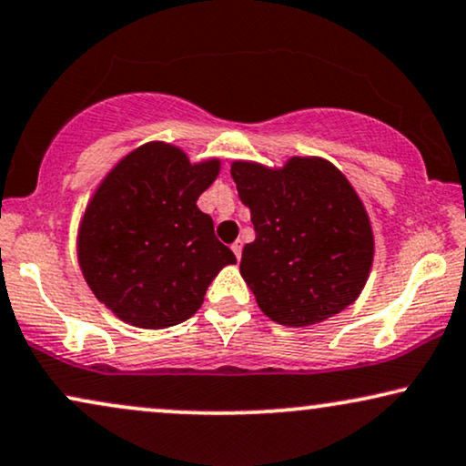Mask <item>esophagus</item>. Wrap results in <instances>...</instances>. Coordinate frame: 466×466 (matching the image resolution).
Wrapping results in <instances>:
<instances>
[{
  "label": "esophagus",
  "instance_id": "obj_1",
  "mask_svg": "<svg viewBox=\"0 0 466 466\" xmlns=\"http://www.w3.org/2000/svg\"><path fill=\"white\" fill-rule=\"evenodd\" d=\"M231 250H233L235 258H238V261H239V258H241V244H239V241H235V244L231 246Z\"/></svg>",
  "mask_w": 466,
  "mask_h": 466
}]
</instances>
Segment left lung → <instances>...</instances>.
Returning <instances> with one entry per match:
<instances>
[{"instance_id": "obj_1", "label": "left lung", "mask_w": 466, "mask_h": 466, "mask_svg": "<svg viewBox=\"0 0 466 466\" xmlns=\"http://www.w3.org/2000/svg\"><path fill=\"white\" fill-rule=\"evenodd\" d=\"M231 175L257 238L239 271L271 321L306 328L360 298L374 258L368 211L329 160L293 156L285 167L235 160Z\"/></svg>"}]
</instances>
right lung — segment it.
Here are the masks:
<instances>
[{
    "label": "right lung",
    "instance_id": "add662e5",
    "mask_svg": "<svg viewBox=\"0 0 466 466\" xmlns=\"http://www.w3.org/2000/svg\"><path fill=\"white\" fill-rule=\"evenodd\" d=\"M220 160L190 162L184 149L152 141L124 156L89 198L76 255L92 293L115 317L143 329L190 319L209 282L235 263L197 198Z\"/></svg>",
    "mask_w": 466,
    "mask_h": 466
}]
</instances>
